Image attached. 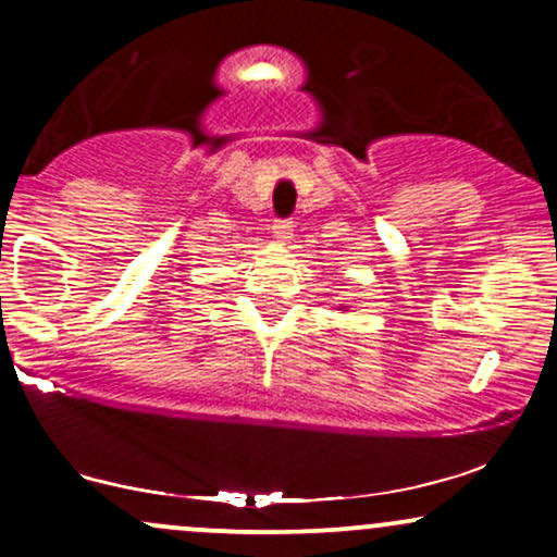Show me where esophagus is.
<instances>
[{"mask_svg":"<svg viewBox=\"0 0 557 557\" xmlns=\"http://www.w3.org/2000/svg\"><path fill=\"white\" fill-rule=\"evenodd\" d=\"M272 233L277 235L280 240H287V238H290V233H293V222L290 220H274L272 222Z\"/></svg>","mask_w":557,"mask_h":557,"instance_id":"esophagus-1","label":"esophagus"}]
</instances>
